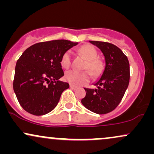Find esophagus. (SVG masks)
Instances as JSON below:
<instances>
[{
	"instance_id": "1",
	"label": "esophagus",
	"mask_w": 154,
	"mask_h": 154,
	"mask_svg": "<svg viewBox=\"0 0 154 154\" xmlns=\"http://www.w3.org/2000/svg\"><path fill=\"white\" fill-rule=\"evenodd\" d=\"M70 88H72V89H73V90H77V87H76V86L73 85H70Z\"/></svg>"
}]
</instances>
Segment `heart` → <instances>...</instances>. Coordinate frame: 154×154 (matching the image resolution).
<instances>
[{
	"mask_svg": "<svg viewBox=\"0 0 154 154\" xmlns=\"http://www.w3.org/2000/svg\"><path fill=\"white\" fill-rule=\"evenodd\" d=\"M79 54L87 60L85 68L88 69L94 77H97L101 73L103 69V63L101 60L98 59V52L94 47L90 45H83L78 49ZM72 63V54L67 51L61 56V65L63 68L68 69ZM64 79L70 84L79 86L90 80V75L88 72H79L75 70L66 72L64 75Z\"/></svg>",
	"mask_w": 154,
	"mask_h": 154,
	"instance_id": "obj_1",
	"label": "heart"
}]
</instances>
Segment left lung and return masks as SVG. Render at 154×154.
Segmentation results:
<instances>
[{
  "mask_svg": "<svg viewBox=\"0 0 154 154\" xmlns=\"http://www.w3.org/2000/svg\"><path fill=\"white\" fill-rule=\"evenodd\" d=\"M103 53L106 66L100 78L95 83L98 88H85L86 95L81 102L88 110L104 114L117 107L130 82V64L120 48L106 42L92 41Z\"/></svg>",
  "mask_w": 154,
  "mask_h": 154,
  "instance_id": "8db88e82",
  "label": "left lung"
}]
</instances>
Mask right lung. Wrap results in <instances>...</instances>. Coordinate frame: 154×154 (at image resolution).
I'll list each match as a JSON object with an SVG mask.
<instances>
[{
    "label": "right lung",
    "mask_w": 154,
    "mask_h": 154,
    "mask_svg": "<svg viewBox=\"0 0 154 154\" xmlns=\"http://www.w3.org/2000/svg\"><path fill=\"white\" fill-rule=\"evenodd\" d=\"M78 43L67 40L31 45L17 60L13 88L19 104L29 114H46L54 110L63 91L69 88L59 79L64 75L61 59Z\"/></svg>",
    "instance_id": "obj_1"
}]
</instances>
